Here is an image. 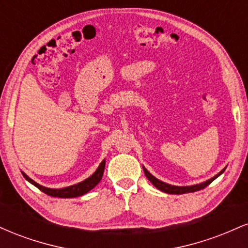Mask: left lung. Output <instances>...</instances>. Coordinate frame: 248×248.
I'll use <instances>...</instances> for the list:
<instances>
[{
	"mask_svg": "<svg viewBox=\"0 0 248 248\" xmlns=\"http://www.w3.org/2000/svg\"><path fill=\"white\" fill-rule=\"evenodd\" d=\"M142 168H143V171H144V173H146V177L149 179L150 182H152L154 186H156L158 190H161V191H163L166 193H170V195H182V193L195 192V191H198V190L204 189V187L209 186L210 183H212L216 178L219 177V176H220L221 173L225 171V169H226V167H225L220 172H218L217 175L213 176L212 178L207 179V181H205V182H202V183H199V184H195V186H171V184H168V183H166V182L160 181V179L156 178L155 176H153L152 173L148 171V170L143 166H142Z\"/></svg>",
	"mask_w": 248,
	"mask_h": 248,
	"instance_id": "8db88e82",
	"label": "left lung"
}]
</instances>
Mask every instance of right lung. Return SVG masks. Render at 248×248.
<instances>
[{
    "label": "right lung",
    "instance_id": "right-lung-1",
    "mask_svg": "<svg viewBox=\"0 0 248 248\" xmlns=\"http://www.w3.org/2000/svg\"><path fill=\"white\" fill-rule=\"evenodd\" d=\"M105 164H106V161L102 160L101 163L99 164L98 169L95 170L92 176H90V177L85 179V181L80 182V183L73 184V186H70L66 187H61V189H51V187L43 186L41 184H38L37 182L33 181V179H31L25 172L22 171V175H23V177L27 179L29 183L32 184V186H35L36 187H38L41 191L46 193V195L52 196V197H59V198H75L87 193L101 181L102 175H104Z\"/></svg>",
    "mask_w": 248,
    "mask_h": 248
}]
</instances>
